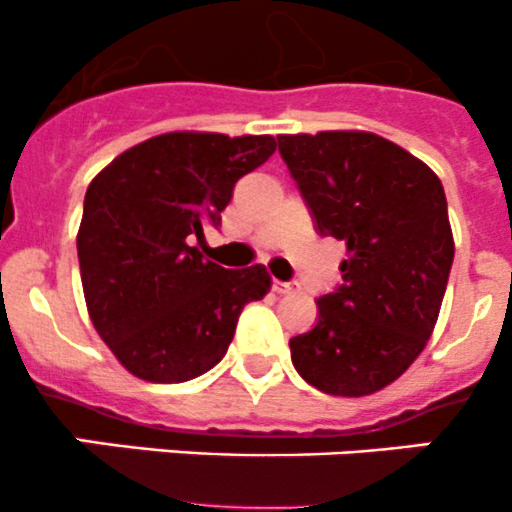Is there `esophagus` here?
Instances as JSON below:
<instances>
[{
	"instance_id": "obj_1",
	"label": "esophagus",
	"mask_w": 512,
	"mask_h": 512,
	"mask_svg": "<svg viewBox=\"0 0 512 512\" xmlns=\"http://www.w3.org/2000/svg\"><path fill=\"white\" fill-rule=\"evenodd\" d=\"M272 289H275L277 294H289V292H297L299 285H297V282H282V280H275V282H272Z\"/></svg>"
}]
</instances>
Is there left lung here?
Wrapping results in <instances>:
<instances>
[{
	"instance_id": "left-lung-1",
	"label": "left lung",
	"mask_w": 512,
	"mask_h": 512,
	"mask_svg": "<svg viewBox=\"0 0 512 512\" xmlns=\"http://www.w3.org/2000/svg\"><path fill=\"white\" fill-rule=\"evenodd\" d=\"M319 235L347 242L344 285L317 299L319 322L289 339L307 384L369 396L399 379L436 327L453 262L438 175L369 131L277 136Z\"/></svg>"
}]
</instances>
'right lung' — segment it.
Segmentation results:
<instances>
[{"instance_id": "add662e5", "label": "right lung", "mask_w": 512, "mask_h": 512, "mask_svg": "<svg viewBox=\"0 0 512 512\" xmlns=\"http://www.w3.org/2000/svg\"><path fill=\"white\" fill-rule=\"evenodd\" d=\"M272 136L173 131L116 156L91 180L76 247L86 309L126 371L180 384L223 359L265 265L225 270L190 242L220 225L232 188L275 153Z\"/></svg>"}]
</instances>
